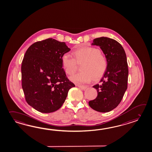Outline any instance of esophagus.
Listing matches in <instances>:
<instances>
[{
	"label": "esophagus",
	"instance_id": "obj_1",
	"mask_svg": "<svg viewBox=\"0 0 152 152\" xmlns=\"http://www.w3.org/2000/svg\"><path fill=\"white\" fill-rule=\"evenodd\" d=\"M77 86L79 88H81L82 89H83L84 90L85 89H86L87 88V87L86 86H80V85H77Z\"/></svg>",
	"mask_w": 152,
	"mask_h": 152
}]
</instances>
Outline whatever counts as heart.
<instances>
[{
    "instance_id": "obj_1",
    "label": "heart",
    "mask_w": 152,
    "mask_h": 152,
    "mask_svg": "<svg viewBox=\"0 0 152 152\" xmlns=\"http://www.w3.org/2000/svg\"><path fill=\"white\" fill-rule=\"evenodd\" d=\"M74 59L67 54L61 57L62 68L67 75H71L76 69V62L83 61L81 66L82 72L70 78L72 82L76 84L87 83L95 78L101 77L106 70L107 63L106 58L96 48L83 47L78 48L72 52Z\"/></svg>"
}]
</instances>
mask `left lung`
I'll use <instances>...</instances> for the list:
<instances>
[{
    "instance_id": "1",
    "label": "left lung",
    "mask_w": 152,
    "mask_h": 152,
    "mask_svg": "<svg viewBox=\"0 0 152 152\" xmlns=\"http://www.w3.org/2000/svg\"><path fill=\"white\" fill-rule=\"evenodd\" d=\"M91 45L99 46L107 60V66L103 77L93 87L98 96L89 101L95 111L108 112L117 107L127 89L128 67L125 51L121 44L107 37L95 39Z\"/></svg>"
}]
</instances>
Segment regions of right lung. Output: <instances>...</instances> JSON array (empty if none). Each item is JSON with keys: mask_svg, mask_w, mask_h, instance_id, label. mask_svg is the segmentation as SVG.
<instances>
[{"mask_svg": "<svg viewBox=\"0 0 152 152\" xmlns=\"http://www.w3.org/2000/svg\"><path fill=\"white\" fill-rule=\"evenodd\" d=\"M70 51L65 42L47 39L31 45L21 66L22 87L27 103L37 111H56L64 104L70 89L61 57Z\"/></svg>", "mask_w": 152, "mask_h": 152, "instance_id": "obj_1", "label": "right lung"}]
</instances>
